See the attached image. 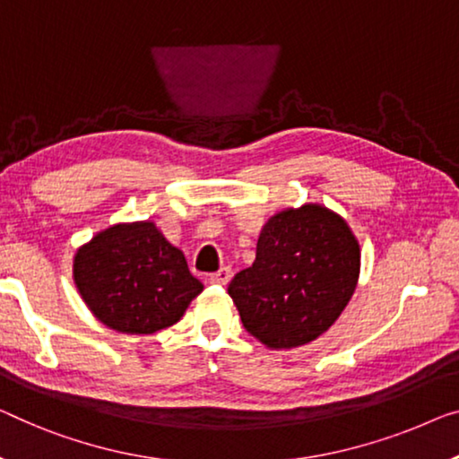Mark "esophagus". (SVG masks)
<instances>
[{"label": "esophagus", "mask_w": 459, "mask_h": 459, "mask_svg": "<svg viewBox=\"0 0 459 459\" xmlns=\"http://www.w3.org/2000/svg\"><path fill=\"white\" fill-rule=\"evenodd\" d=\"M210 284H218V286H227L230 282V270L229 268H221L216 273H212L208 278Z\"/></svg>", "instance_id": "esophagus-1"}]
</instances>
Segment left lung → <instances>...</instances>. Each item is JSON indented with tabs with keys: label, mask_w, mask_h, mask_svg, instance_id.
I'll return each instance as SVG.
<instances>
[{
	"label": "left lung",
	"mask_w": 459,
	"mask_h": 459,
	"mask_svg": "<svg viewBox=\"0 0 459 459\" xmlns=\"http://www.w3.org/2000/svg\"><path fill=\"white\" fill-rule=\"evenodd\" d=\"M360 276V245L338 212L319 202L268 218L255 262L229 284L253 338L282 351L317 340L336 324Z\"/></svg>",
	"instance_id": "1"
}]
</instances>
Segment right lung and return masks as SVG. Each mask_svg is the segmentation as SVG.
Here are the masks:
<instances>
[{
  "label": "right lung",
  "instance_id": "obj_1",
  "mask_svg": "<svg viewBox=\"0 0 459 459\" xmlns=\"http://www.w3.org/2000/svg\"><path fill=\"white\" fill-rule=\"evenodd\" d=\"M74 284L108 330L148 336L177 324L204 284L152 221L117 222L80 245Z\"/></svg>",
  "mask_w": 459,
  "mask_h": 459
}]
</instances>
